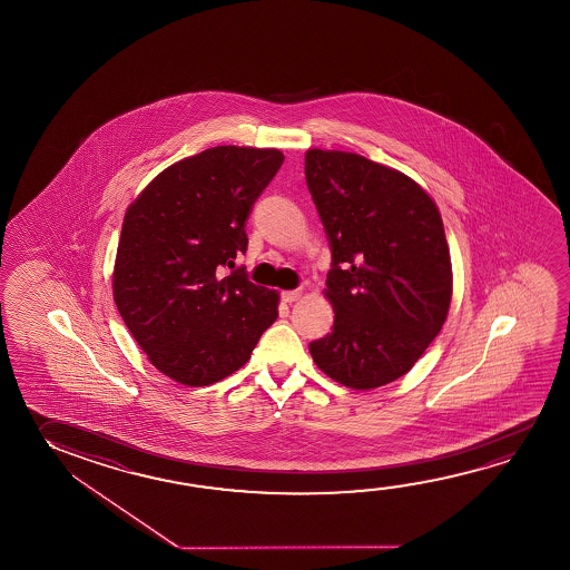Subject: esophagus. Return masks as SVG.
<instances>
[{
    "label": "esophagus",
    "mask_w": 570,
    "mask_h": 570,
    "mask_svg": "<svg viewBox=\"0 0 570 570\" xmlns=\"http://www.w3.org/2000/svg\"><path fill=\"white\" fill-rule=\"evenodd\" d=\"M302 298V289H289V292H284L282 294V299L284 302H288V304H292V302H296V299Z\"/></svg>",
    "instance_id": "obj_1"
}]
</instances>
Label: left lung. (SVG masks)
Returning <instances> with one entry per match:
<instances>
[{"instance_id": "obj_1", "label": "left lung", "mask_w": 570, "mask_h": 570, "mask_svg": "<svg viewBox=\"0 0 570 570\" xmlns=\"http://www.w3.org/2000/svg\"><path fill=\"white\" fill-rule=\"evenodd\" d=\"M306 183L332 246L334 330L309 344L352 390L407 374L445 324L453 272L439 208L413 178L345 150H306Z\"/></svg>"}]
</instances>
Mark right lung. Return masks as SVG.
<instances>
[{
  "instance_id": "1",
  "label": "right lung",
  "mask_w": 570,
  "mask_h": 570,
  "mask_svg": "<svg viewBox=\"0 0 570 570\" xmlns=\"http://www.w3.org/2000/svg\"><path fill=\"white\" fill-rule=\"evenodd\" d=\"M282 163L278 149L213 147L165 168L127 208L112 299L170 380L190 387L225 380L278 317V292L253 284L234 261L246 253L254 200Z\"/></svg>"
}]
</instances>
